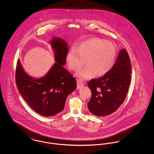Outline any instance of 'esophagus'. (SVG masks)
<instances>
[{
    "label": "esophagus",
    "mask_w": 154,
    "mask_h": 154,
    "mask_svg": "<svg viewBox=\"0 0 154 154\" xmlns=\"http://www.w3.org/2000/svg\"><path fill=\"white\" fill-rule=\"evenodd\" d=\"M77 87H78V88H80V87H82V86H83V85H84V82H83L81 80H77Z\"/></svg>",
    "instance_id": "34e87169"
}]
</instances>
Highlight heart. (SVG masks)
<instances>
[{"label": "heart", "mask_w": 154, "mask_h": 154, "mask_svg": "<svg viewBox=\"0 0 154 154\" xmlns=\"http://www.w3.org/2000/svg\"><path fill=\"white\" fill-rule=\"evenodd\" d=\"M117 49L111 42L99 38H91L79 44L67 54L66 61L70 70H79L76 74L82 80H87L109 73L113 67Z\"/></svg>", "instance_id": "obj_1"}]
</instances>
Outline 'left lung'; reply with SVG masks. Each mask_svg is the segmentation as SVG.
Listing matches in <instances>:
<instances>
[{"label": "left lung", "instance_id": "obj_1", "mask_svg": "<svg viewBox=\"0 0 154 154\" xmlns=\"http://www.w3.org/2000/svg\"><path fill=\"white\" fill-rule=\"evenodd\" d=\"M132 67L128 52L121 50L109 73L89 81L92 96L88 103L89 111L97 117L113 113L124 103L131 81Z\"/></svg>", "mask_w": 154, "mask_h": 154}]
</instances>
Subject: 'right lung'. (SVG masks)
I'll return each mask as SVG.
<instances>
[{
  "label": "right lung",
  "mask_w": 154,
  "mask_h": 154,
  "mask_svg": "<svg viewBox=\"0 0 154 154\" xmlns=\"http://www.w3.org/2000/svg\"><path fill=\"white\" fill-rule=\"evenodd\" d=\"M51 45L57 63L42 78L35 79L26 73L19 60L15 71L18 91L30 107L38 114L50 117L63 110L66 98L77 88L76 80L63 66L66 63L68 47L60 38H54Z\"/></svg>",
  "instance_id": "add662e5"
}]
</instances>
